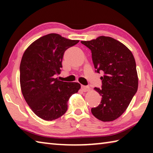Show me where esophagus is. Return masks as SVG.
I'll use <instances>...</instances> for the list:
<instances>
[{"label": "esophagus", "instance_id": "1", "mask_svg": "<svg viewBox=\"0 0 153 153\" xmlns=\"http://www.w3.org/2000/svg\"><path fill=\"white\" fill-rule=\"evenodd\" d=\"M82 86H84L85 88L86 89H88V85L87 84H86V83H82Z\"/></svg>", "mask_w": 153, "mask_h": 153}]
</instances>
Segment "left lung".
I'll return each instance as SVG.
<instances>
[{"instance_id": "1", "label": "left lung", "mask_w": 153, "mask_h": 153, "mask_svg": "<svg viewBox=\"0 0 153 153\" xmlns=\"http://www.w3.org/2000/svg\"><path fill=\"white\" fill-rule=\"evenodd\" d=\"M76 45L75 40L49 33L33 42L23 55L22 94L33 112L44 120H55L64 115L69 98L80 88L78 83L59 76L65 51Z\"/></svg>"}]
</instances>
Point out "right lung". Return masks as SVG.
<instances>
[{
  "instance_id": "obj_1",
  "label": "right lung",
  "mask_w": 153,
  "mask_h": 153,
  "mask_svg": "<svg viewBox=\"0 0 153 153\" xmlns=\"http://www.w3.org/2000/svg\"><path fill=\"white\" fill-rule=\"evenodd\" d=\"M84 45L91 50L96 72L101 74L100 105L92 108L96 118L111 121L125 112L138 90L136 65L131 52L119 41L100 36Z\"/></svg>"
}]
</instances>
